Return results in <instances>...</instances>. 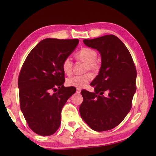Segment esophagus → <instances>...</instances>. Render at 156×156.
Listing matches in <instances>:
<instances>
[{"mask_svg":"<svg viewBox=\"0 0 156 156\" xmlns=\"http://www.w3.org/2000/svg\"><path fill=\"white\" fill-rule=\"evenodd\" d=\"M81 88H77V93H80V92H81Z\"/></svg>","mask_w":156,"mask_h":156,"instance_id":"1","label":"esophagus"}]
</instances>
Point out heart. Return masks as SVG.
I'll list each match as a JSON object with an SVG mask.
<instances>
[{"instance_id":"obj_1","label":"heart","mask_w":156,"mask_h":156,"mask_svg":"<svg viewBox=\"0 0 156 156\" xmlns=\"http://www.w3.org/2000/svg\"><path fill=\"white\" fill-rule=\"evenodd\" d=\"M97 52L91 48H83L75 54V58L77 60L85 62L84 72L90 71L92 73L98 72L100 68L99 61L96 59ZM73 64L72 60L69 56L65 58L62 63V68L64 72L68 75L72 73ZM92 76L90 73H87L81 75H75L67 79V84L69 86L77 88H83L91 81Z\"/></svg>"}]
</instances>
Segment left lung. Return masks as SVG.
Instances as JSON below:
<instances>
[{
  "instance_id": "left-lung-1",
  "label": "left lung",
  "mask_w": 156,
  "mask_h": 156,
  "mask_svg": "<svg viewBox=\"0 0 156 156\" xmlns=\"http://www.w3.org/2000/svg\"><path fill=\"white\" fill-rule=\"evenodd\" d=\"M83 42L100 52L101 66L90 83L95 92L81 91L80 115L93 130H110L121 123L131 108L136 88L135 65L126 46L115 35ZM105 91L109 92L107 97L103 96Z\"/></svg>"
}]
</instances>
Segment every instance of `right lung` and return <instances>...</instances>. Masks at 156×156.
Here are the masks:
<instances>
[{"mask_svg": "<svg viewBox=\"0 0 156 156\" xmlns=\"http://www.w3.org/2000/svg\"><path fill=\"white\" fill-rule=\"evenodd\" d=\"M78 39L47 38L32 49L18 77L20 108L30 128L37 135L54 134L61 123V112L76 88L64 87L62 63Z\"/></svg>", "mask_w": 156, "mask_h": 156, "instance_id": "1", "label": "right lung"}]
</instances>
